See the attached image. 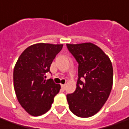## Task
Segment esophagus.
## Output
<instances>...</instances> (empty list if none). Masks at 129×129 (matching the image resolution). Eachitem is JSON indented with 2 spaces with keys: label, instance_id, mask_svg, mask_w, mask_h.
<instances>
[{
  "label": "esophagus",
  "instance_id": "34e87169",
  "mask_svg": "<svg viewBox=\"0 0 129 129\" xmlns=\"http://www.w3.org/2000/svg\"><path fill=\"white\" fill-rule=\"evenodd\" d=\"M61 88H62V89H63L64 90L65 89H66V84H61Z\"/></svg>",
  "mask_w": 129,
  "mask_h": 129
}]
</instances>
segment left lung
<instances>
[{"mask_svg":"<svg viewBox=\"0 0 129 129\" xmlns=\"http://www.w3.org/2000/svg\"><path fill=\"white\" fill-rule=\"evenodd\" d=\"M66 45L79 64L76 89L66 96L69 108L77 117H89L101 109L110 96L113 83L111 61L93 43Z\"/></svg>","mask_w":129,"mask_h":129,"instance_id":"1","label":"left lung"}]
</instances>
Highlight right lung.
<instances>
[{"instance_id":"add662e5","label":"right lung","mask_w":129,"mask_h":129,"mask_svg":"<svg viewBox=\"0 0 129 129\" xmlns=\"http://www.w3.org/2000/svg\"><path fill=\"white\" fill-rule=\"evenodd\" d=\"M63 45L37 43L21 53L13 72L14 88L19 103L32 116L49 110L61 86L44 76Z\"/></svg>"}]
</instances>
